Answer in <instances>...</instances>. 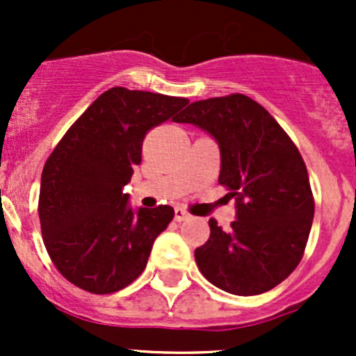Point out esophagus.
Here are the masks:
<instances>
[{"mask_svg":"<svg viewBox=\"0 0 356 356\" xmlns=\"http://www.w3.org/2000/svg\"><path fill=\"white\" fill-rule=\"evenodd\" d=\"M191 217V215L188 213V211L184 210V208H175L174 210V220L175 222H184V220H188V218Z\"/></svg>","mask_w":356,"mask_h":356,"instance_id":"esophagus-1","label":"esophagus"}]
</instances>
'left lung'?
Segmentation results:
<instances>
[{
  "instance_id": "obj_1",
  "label": "left lung",
  "mask_w": 356,
  "mask_h": 356,
  "mask_svg": "<svg viewBox=\"0 0 356 356\" xmlns=\"http://www.w3.org/2000/svg\"><path fill=\"white\" fill-rule=\"evenodd\" d=\"M207 131L220 148L218 182L236 200V220L196 248L201 274L238 296L281 284L298 267L314 220V195L300 152L260 103L245 95L195 102L174 118Z\"/></svg>"
}]
</instances>
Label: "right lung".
I'll return each instance as SVG.
<instances>
[{"mask_svg":"<svg viewBox=\"0 0 356 356\" xmlns=\"http://www.w3.org/2000/svg\"><path fill=\"white\" fill-rule=\"evenodd\" d=\"M189 103L111 88L74 122L46 160L39 191L42 241L60 274L95 294L124 289L143 274L174 208L129 207L124 186L141 163L145 136Z\"/></svg>","mask_w":356,"mask_h":356,"instance_id":"obj_1","label":"right lung"}]
</instances>
